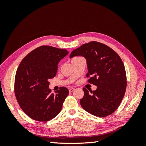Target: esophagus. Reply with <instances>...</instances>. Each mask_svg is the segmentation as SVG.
Segmentation results:
<instances>
[{
	"label": "esophagus",
	"mask_w": 146,
	"mask_h": 146,
	"mask_svg": "<svg viewBox=\"0 0 146 146\" xmlns=\"http://www.w3.org/2000/svg\"><path fill=\"white\" fill-rule=\"evenodd\" d=\"M74 91V88H70V89L69 90V91L70 92H73Z\"/></svg>",
	"instance_id": "esophagus-1"
}]
</instances>
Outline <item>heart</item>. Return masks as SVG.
<instances>
[{"instance_id":"heart-1","label":"heart","mask_w":146,"mask_h":146,"mask_svg":"<svg viewBox=\"0 0 146 146\" xmlns=\"http://www.w3.org/2000/svg\"><path fill=\"white\" fill-rule=\"evenodd\" d=\"M81 58V57H79V56H76V57H74V58H72V61H75V60H77V59H78V58Z\"/></svg>"}]
</instances>
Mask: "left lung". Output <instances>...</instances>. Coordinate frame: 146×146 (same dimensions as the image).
Here are the masks:
<instances>
[{
  "label": "left lung",
  "instance_id": "obj_1",
  "mask_svg": "<svg viewBox=\"0 0 146 146\" xmlns=\"http://www.w3.org/2000/svg\"><path fill=\"white\" fill-rule=\"evenodd\" d=\"M79 55L86 59L88 83L97 86L96 91H90L91 94L83 88L81 106L96 116L110 115L119 107L126 91V72L121 57L111 48L97 41L84 44L74 50L70 58Z\"/></svg>",
  "mask_w": 146,
  "mask_h": 146
}]
</instances>
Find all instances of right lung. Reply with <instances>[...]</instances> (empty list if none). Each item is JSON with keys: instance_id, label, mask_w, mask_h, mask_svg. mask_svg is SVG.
<instances>
[{"instance_id": "1", "label": "right lung", "mask_w": 146, "mask_h": 146, "mask_svg": "<svg viewBox=\"0 0 146 146\" xmlns=\"http://www.w3.org/2000/svg\"><path fill=\"white\" fill-rule=\"evenodd\" d=\"M68 53L66 49L42 46L21 61L15 76V93L20 107L30 118L47 122L61 111L69 91L62 86L55 94L51 93L48 79L56 76L57 65Z\"/></svg>"}]
</instances>
